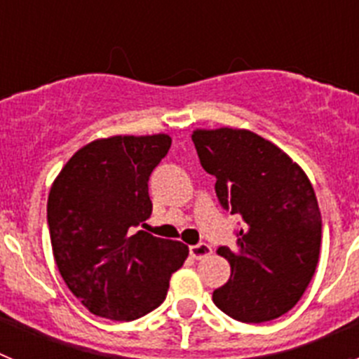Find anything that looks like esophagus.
Returning a JSON list of instances; mask_svg holds the SVG:
<instances>
[{
  "mask_svg": "<svg viewBox=\"0 0 359 359\" xmlns=\"http://www.w3.org/2000/svg\"><path fill=\"white\" fill-rule=\"evenodd\" d=\"M189 253L192 259H196V261H201V259H205V257L210 255L212 248L208 246L207 243H199V244H194V246H190Z\"/></svg>",
  "mask_w": 359,
  "mask_h": 359,
  "instance_id": "1",
  "label": "esophagus"
}]
</instances>
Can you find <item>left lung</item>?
Returning <instances> with one entry per match:
<instances>
[{"label": "left lung", "instance_id": "obj_1", "mask_svg": "<svg viewBox=\"0 0 359 359\" xmlns=\"http://www.w3.org/2000/svg\"><path fill=\"white\" fill-rule=\"evenodd\" d=\"M192 142L215 177L221 207L243 217L236 248H217L231 273L212 300L239 322L278 318L300 300L318 264L322 215L309 177L246 129H198Z\"/></svg>", "mask_w": 359, "mask_h": 359}]
</instances>
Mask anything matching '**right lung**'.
<instances>
[{"instance_id":"add662e5","label":"right lung","mask_w":359,"mask_h":359,"mask_svg":"<svg viewBox=\"0 0 359 359\" xmlns=\"http://www.w3.org/2000/svg\"><path fill=\"white\" fill-rule=\"evenodd\" d=\"M169 135L111 136L79 149L48 196V230L62 280L97 316L129 322L165 300L189 255L180 241L144 230L149 176L169 152Z\"/></svg>"}]
</instances>
